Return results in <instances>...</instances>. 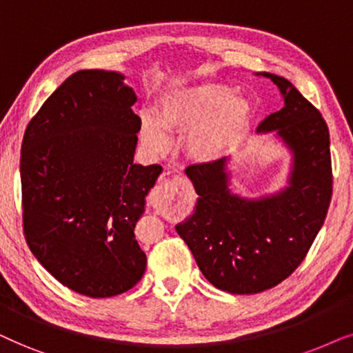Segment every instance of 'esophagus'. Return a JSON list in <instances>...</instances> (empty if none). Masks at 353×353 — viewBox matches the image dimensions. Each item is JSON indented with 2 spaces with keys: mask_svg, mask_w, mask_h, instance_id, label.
Segmentation results:
<instances>
[{
  "mask_svg": "<svg viewBox=\"0 0 353 353\" xmlns=\"http://www.w3.org/2000/svg\"><path fill=\"white\" fill-rule=\"evenodd\" d=\"M168 185H169V184H168V182H166V184H164V185L161 184V185L158 187V194H159V199H166V195H164V196H161V195H163V194H166V192H168ZM161 201H163V200H161Z\"/></svg>",
  "mask_w": 353,
  "mask_h": 353,
  "instance_id": "34e87169",
  "label": "esophagus"
}]
</instances>
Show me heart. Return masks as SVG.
I'll list each match as a JSON object with an SVG mask.
<instances>
[{
    "mask_svg": "<svg viewBox=\"0 0 353 353\" xmlns=\"http://www.w3.org/2000/svg\"><path fill=\"white\" fill-rule=\"evenodd\" d=\"M252 122V105L221 83H201L172 92L159 103L158 122L145 119L142 140L152 152L168 148V134L192 132L187 152L199 163H218L232 153Z\"/></svg>",
    "mask_w": 353,
    "mask_h": 353,
    "instance_id": "heart-1",
    "label": "heart"
}]
</instances>
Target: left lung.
<instances>
[{
  "label": "left lung",
  "instance_id": "1",
  "mask_svg": "<svg viewBox=\"0 0 353 353\" xmlns=\"http://www.w3.org/2000/svg\"><path fill=\"white\" fill-rule=\"evenodd\" d=\"M284 108L258 125L292 153L289 185L261 199L229 190L228 158L185 169L195 187L194 214L176 225L203 276L229 294H258L297 270L326 219L332 195L330 130L316 108L276 74Z\"/></svg>",
  "mask_w": 353,
  "mask_h": 353
}]
</instances>
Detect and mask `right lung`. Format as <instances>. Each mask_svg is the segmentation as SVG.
Returning a JSON list of instances; mask_svg holds the SVG:
<instances>
[{
  "instance_id": "obj_1",
  "label": "right lung",
  "mask_w": 353,
  "mask_h": 353,
  "mask_svg": "<svg viewBox=\"0 0 353 353\" xmlns=\"http://www.w3.org/2000/svg\"><path fill=\"white\" fill-rule=\"evenodd\" d=\"M137 95L112 70H79L32 117L21 148L22 223L41 266L74 292L105 299L142 279L135 224L159 164L134 163Z\"/></svg>"
}]
</instances>
